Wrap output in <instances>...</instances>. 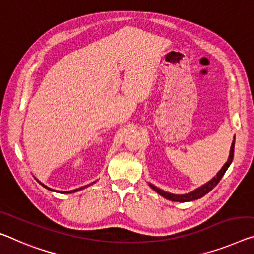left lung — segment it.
<instances>
[{"instance_id": "1", "label": "left lung", "mask_w": 254, "mask_h": 254, "mask_svg": "<svg viewBox=\"0 0 254 254\" xmlns=\"http://www.w3.org/2000/svg\"><path fill=\"white\" fill-rule=\"evenodd\" d=\"M234 147H235V136H234V140L232 143L231 151H229V157H228L227 162H226L225 165L222 166L221 169L218 171L216 176H214L211 179V181L205 183L204 185L197 187L196 190H192V192L186 193V194H171V193L165 192V190H161V189H158V187L154 186L153 184H149V185H150L152 190H154L155 192L161 195V196L167 198V200H170V201H174V202H190V201L197 200V198H201L202 196H204L205 194H208L210 190H211L213 187L216 186L218 183H219V181L222 178V176H224V174L226 173V170H227L228 167L231 166V163L233 161V157H234Z\"/></svg>"}]
</instances>
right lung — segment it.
<instances>
[{
    "mask_svg": "<svg viewBox=\"0 0 254 254\" xmlns=\"http://www.w3.org/2000/svg\"><path fill=\"white\" fill-rule=\"evenodd\" d=\"M35 179H36V178H35ZM36 181H37L38 183H40V184H41L42 186H44L45 189H48V190H53V192H58V190H52V189H50V187H48V186H46V185L42 184V183H41L40 181H38V179H36ZM93 183H95V182H93ZM89 185H91V184H89ZM87 186H88V185H86V186H83V187H79V189H76V190H67V192H59V193H75V192H77V190H83V189H85V187H87Z\"/></svg>",
    "mask_w": 254,
    "mask_h": 254,
    "instance_id": "add662e5",
    "label": "right lung"
}]
</instances>
